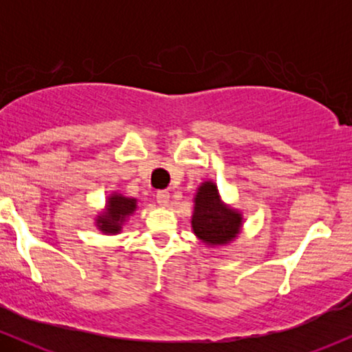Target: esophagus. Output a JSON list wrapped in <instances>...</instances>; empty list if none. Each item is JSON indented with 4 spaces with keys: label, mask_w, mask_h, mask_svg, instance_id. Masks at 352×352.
Listing matches in <instances>:
<instances>
[{
    "label": "esophagus",
    "mask_w": 352,
    "mask_h": 352,
    "mask_svg": "<svg viewBox=\"0 0 352 352\" xmlns=\"http://www.w3.org/2000/svg\"><path fill=\"white\" fill-rule=\"evenodd\" d=\"M155 199H157V204L165 207V205H168V200H170V193H168L167 190H160V192H157Z\"/></svg>",
    "instance_id": "esophagus-1"
}]
</instances>
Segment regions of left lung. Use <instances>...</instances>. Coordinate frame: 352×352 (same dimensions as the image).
Wrapping results in <instances>:
<instances>
[{"label":"left lung","instance_id":"1","mask_svg":"<svg viewBox=\"0 0 352 352\" xmlns=\"http://www.w3.org/2000/svg\"><path fill=\"white\" fill-rule=\"evenodd\" d=\"M241 227V215L221 204L217 185L205 182L195 197L192 217L193 233L207 245H225L236 238Z\"/></svg>","mask_w":352,"mask_h":352}]
</instances>
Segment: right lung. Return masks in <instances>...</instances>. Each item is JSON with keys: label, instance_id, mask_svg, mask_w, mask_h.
<instances>
[{"label": "right lung", "instance_id": "obj_1", "mask_svg": "<svg viewBox=\"0 0 352 352\" xmlns=\"http://www.w3.org/2000/svg\"><path fill=\"white\" fill-rule=\"evenodd\" d=\"M135 199H127L122 195H112L107 201L106 213L98 217L96 223L100 232L104 233H119L122 228L124 220L137 208Z\"/></svg>", "mask_w": 352, "mask_h": 352}]
</instances>
